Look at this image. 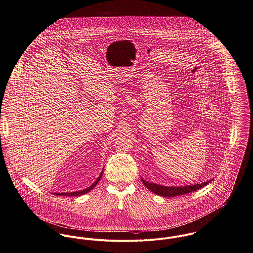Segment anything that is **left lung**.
<instances>
[{
    "label": "left lung",
    "instance_id": "8db88e82",
    "mask_svg": "<svg viewBox=\"0 0 253 253\" xmlns=\"http://www.w3.org/2000/svg\"><path fill=\"white\" fill-rule=\"evenodd\" d=\"M141 181L150 192L154 193L156 195H160V196H165V197H173V196L189 194V193L195 192V191L203 188L204 186H206L207 184H209L211 182V180H209L204 183L195 184V185H187V186H180V187H167V186L158 185L155 183L147 182V181L143 180L142 178H141Z\"/></svg>",
    "mask_w": 253,
    "mask_h": 253
}]
</instances>
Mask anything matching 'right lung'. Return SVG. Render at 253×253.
Here are the masks:
<instances>
[{
  "label": "right lung",
  "instance_id": "add662e5",
  "mask_svg": "<svg viewBox=\"0 0 253 253\" xmlns=\"http://www.w3.org/2000/svg\"><path fill=\"white\" fill-rule=\"evenodd\" d=\"M102 175H103V170H102V172H101L100 176H99L97 179H96V181H95V182H94L90 187H88V188H86V189H84V190H82V191H79V192H72V193H54V195H66V196H78V195H84V194H86V193L90 192V191H91V190H92V189L97 185V183L100 181V179H101Z\"/></svg>",
  "mask_w": 253,
  "mask_h": 253
}]
</instances>
